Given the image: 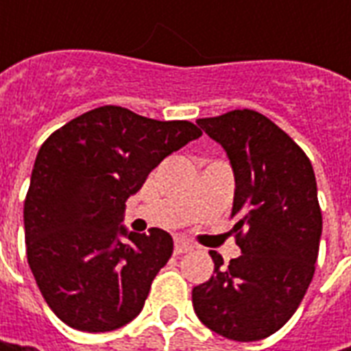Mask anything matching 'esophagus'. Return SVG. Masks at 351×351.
<instances>
[{"label":"esophagus","mask_w":351,"mask_h":351,"mask_svg":"<svg viewBox=\"0 0 351 351\" xmlns=\"http://www.w3.org/2000/svg\"><path fill=\"white\" fill-rule=\"evenodd\" d=\"M193 248L187 240H183V238H176V244H173V252L176 254H185V252H189V250Z\"/></svg>","instance_id":"esophagus-1"}]
</instances>
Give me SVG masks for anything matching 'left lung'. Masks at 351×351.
I'll use <instances>...</instances> for the list:
<instances>
[{
    "label": "left lung",
    "mask_w": 351,
    "mask_h": 351,
    "mask_svg": "<svg viewBox=\"0 0 351 351\" xmlns=\"http://www.w3.org/2000/svg\"><path fill=\"white\" fill-rule=\"evenodd\" d=\"M197 125L228 156L232 232L242 254L224 265L210 250L215 271L193 287V308L213 332L256 342L293 317L315 276L322 236L315 169L291 136L258 111L236 109Z\"/></svg>",
    "instance_id": "8db88e82"
}]
</instances>
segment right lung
I'll return each mask as SVG.
<instances>
[{
  "label": "right lung",
  "mask_w": 351,
  "mask_h": 351,
  "mask_svg": "<svg viewBox=\"0 0 351 351\" xmlns=\"http://www.w3.org/2000/svg\"><path fill=\"white\" fill-rule=\"evenodd\" d=\"M201 136L189 121H156L105 105L75 117L40 146L25 199V244L54 315L84 332L138 317L173 240L130 232L125 203L171 152Z\"/></svg>",
  "instance_id": "1"
}]
</instances>
